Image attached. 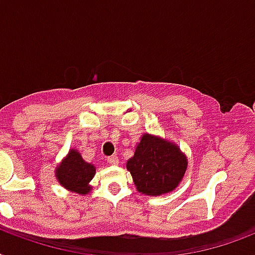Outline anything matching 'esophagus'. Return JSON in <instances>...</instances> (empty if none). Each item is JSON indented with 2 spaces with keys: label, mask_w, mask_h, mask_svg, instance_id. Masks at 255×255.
Returning <instances> with one entry per match:
<instances>
[{
  "label": "esophagus",
  "mask_w": 255,
  "mask_h": 255,
  "mask_svg": "<svg viewBox=\"0 0 255 255\" xmlns=\"http://www.w3.org/2000/svg\"><path fill=\"white\" fill-rule=\"evenodd\" d=\"M107 163L111 164V165H118V164H119V157H118L116 155L110 156V157L107 159Z\"/></svg>",
  "instance_id": "1"
}]
</instances>
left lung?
<instances>
[{
  "label": "left lung",
  "mask_w": 255,
  "mask_h": 255,
  "mask_svg": "<svg viewBox=\"0 0 255 255\" xmlns=\"http://www.w3.org/2000/svg\"><path fill=\"white\" fill-rule=\"evenodd\" d=\"M186 168L188 159L177 144L148 132L141 135L127 161L137 192L148 196L170 193L180 185Z\"/></svg>",
  "instance_id": "1"
}]
</instances>
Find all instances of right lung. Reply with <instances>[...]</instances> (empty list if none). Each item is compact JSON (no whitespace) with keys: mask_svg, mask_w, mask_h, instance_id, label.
Wrapping results in <instances>:
<instances>
[{"mask_svg":"<svg viewBox=\"0 0 255 255\" xmlns=\"http://www.w3.org/2000/svg\"><path fill=\"white\" fill-rule=\"evenodd\" d=\"M96 173V167L94 164L87 163L82 157L81 152L71 148L66 157L55 168V177L58 182L65 189L78 194H87L92 190L90 185Z\"/></svg>","mask_w":255,"mask_h":255,"instance_id":"add662e5","label":"right lung"}]
</instances>
